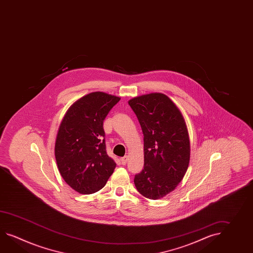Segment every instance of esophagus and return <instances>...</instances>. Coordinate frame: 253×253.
I'll return each instance as SVG.
<instances>
[{"mask_svg": "<svg viewBox=\"0 0 253 253\" xmlns=\"http://www.w3.org/2000/svg\"><path fill=\"white\" fill-rule=\"evenodd\" d=\"M121 163H122V164L123 165H125L126 163H127V161H128V156H124V157H122L121 159Z\"/></svg>", "mask_w": 253, "mask_h": 253, "instance_id": "esophagus-1", "label": "esophagus"}]
</instances>
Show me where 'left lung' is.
<instances>
[{"label": "left lung", "instance_id": "left-lung-1", "mask_svg": "<svg viewBox=\"0 0 253 253\" xmlns=\"http://www.w3.org/2000/svg\"><path fill=\"white\" fill-rule=\"evenodd\" d=\"M143 133L144 168L134 177L142 196L158 200L173 191L190 162V139L185 121L171 100L151 93L129 101Z\"/></svg>", "mask_w": 253, "mask_h": 253}]
</instances>
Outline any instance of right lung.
Instances as JSON below:
<instances>
[{"label": "right lung", "instance_id": "1", "mask_svg": "<svg viewBox=\"0 0 253 253\" xmlns=\"http://www.w3.org/2000/svg\"><path fill=\"white\" fill-rule=\"evenodd\" d=\"M121 98L101 91L68 110L57 134L55 158L62 178L82 194L100 191L116 167L106 152L103 121Z\"/></svg>", "mask_w": 253, "mask_h": 253}]
</instances>
